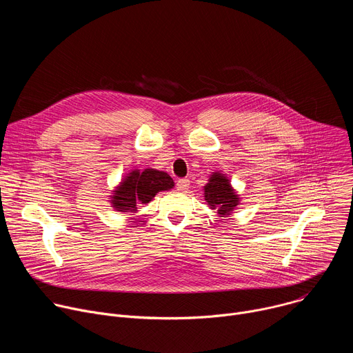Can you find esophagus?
Listing matches in <instances>:
<instances>
[{
  "label": "esophagus",
  "mask_w": 353,
  "mask_h": 353,
  "mask_svg": "<svg viewBox=\"0 0 353 353\" xmlns=\"http://www.w3.org/2000/svg\"><path fill=\"white\" fill-rule=\"evenodd\" d=\"M176 185H177L179 191H185L190 187V180L188 179H180V180H177Z\"/></svg>",
  "instance_id": "34e87169"
}]
</instances>
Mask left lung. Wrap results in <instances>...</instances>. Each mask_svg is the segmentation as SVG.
I'll return each instance as SVG.
<instances>
[{
	"mask_svg": "<svg viewBox=\"0 0 353 353\" xmlns=\"http://www.w3.org/2000/svg\"><path fill=\"white\" fill-rule=\"evenodd\" d=\"M204 199L207 205L218 214L219 218H228L241 204V196L232 185L228 174L215 170L210 174L204 185Z\"/></svg>",
	"mask_w": 353,
	"mask_h": 353,
	"instance_id": "8db88e82",
	"label": "left lung"
}]
</instances>
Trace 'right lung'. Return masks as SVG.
Here are the masks:
<instances>
[{"label": "right lung", "mask_w": 353, "mask_h": 353, "mask_svg": "<svg viewBox=\"0 0 353 353\" xmlns=\"http://www.w3.org/2000/svg\"><path fill=\"white\" fill-rule=\"evenodd\" d=\"M173 187V179L163 170L131 169L112 190L109 203L119 214L135 215L139 204H149L158 192L169 191Z\"/></svg>", "instance_id": "obj_1"}]
</instances>
